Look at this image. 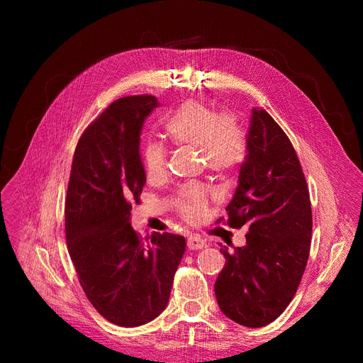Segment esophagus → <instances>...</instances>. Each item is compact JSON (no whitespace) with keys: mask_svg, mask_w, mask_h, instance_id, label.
<instances>
[{"mask_svg":"<svg viewBox=\"0 0 363 363\" xmlns=\"http://www.w3.org/2000/svg\"><path fill=\"white\" fill-rule=\"evenodd\" d=\"M186 245L189 250H200V249H203V247H206V241L200 235L191 234L186 240Z\"/></svg>","mask_w":363,"mask_h":363,"instance_id":"34e87169","label":"esophagus"}]
</instances>
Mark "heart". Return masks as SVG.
<instances>
[{"label":"heart","instance_id":"1","mask_svg":"<svg viewBox=\"0 0 363 363\" xmlns=\"http://www.w3.org/2000/svg\"><path fill=\"white\" fill-rule=\"evenodd\" d=\"M163 129L177 145L200 148L206 164L216 172H230L242 163L247 152L245 132L233 114H219L200 100H188L164 118ZM145 177L156 182L167 175V152L163 145L148 143L141 155ZM213 197L203 185L184 186L177 208L186 222L199 220Z\"/></svg>","mask_w":363,"mask_h":363}]
</instances>
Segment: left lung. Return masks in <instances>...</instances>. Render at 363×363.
Segmentation results:
<instances>
[{
    "instance_id": "obj_1",
    "label": "left lung",
    "mask_w": 363,
    "mask_h": 363,
    "mask_svg": "<svg viewBox=\"0 0 363 363\" xmlns=\"http://www.w3.org/2000/svg\"><path fill=\"white\" fill-rule=\"evenodd\" d=\"M228 225H245V245L228 250L215 282L225 316L242 327L274 322L293 300L312 240V207L296 150L268 111L252 110L247 156L226 207ZM220 220H223L220 218Z\"/></svg>"
}]
</instances>
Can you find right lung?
I'll return each instance as SVG.
<instances>
[{
  "mask_svg": "<svg viewBox=\"0 0 363 363\" xmlns=\"http://www.w3.org/2000/svg\"><path fill=\"white\" fill-rule=\"evenodd\" d=\"M159 107L152 95L113 101L76 145L65 201L67 250L81 287L97 312L119 327H140L166 308L185 238L130 226L145 174L140 133Z\"/></svg>",
  "mask_w": 363,
  "mask_h": 363,
  "instance_id": "obj_1",
  "label": "right lung"
}]
</instances>
